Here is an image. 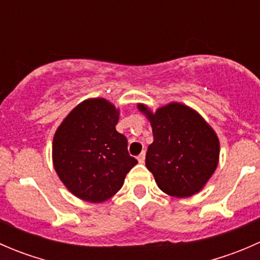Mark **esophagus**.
Masks as SVG:
<instances>
[{
    "label": "esophagus",
    "mask_w": 260,
    "mask_h": 260,
    "mask_svg": "<svg viewBox=\"0 0 260 260\" xmlns=\"http://www.w3.org/2000/svg\"><path fill=\"white\" fill-rule=\"evenodd\" d=\"M145 157H146V152L143 151L142 153H141L140 156L137 157V158H138V162H140V164H143V162H145Z\"/></svg>",
    "instance_id": "1"
}]
</instances>
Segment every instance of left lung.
I'll use <instances>...</instances> for the list:
<instances>
[{
	"instance_id": "left-lung-1",
	"label": "left lung",
	"mask_w": 260,
	"mask_h": 260,
	"mask_svg": "<svg viewBox=\"0 0 260 260\" xmlns=\"http://www.w3.org/2000/svg\"><path fill=\"white\" fill-rule=\"evenodd\" d=\"M138 109L152 125L153 143L146 153V166L164 192L188 198L204 187L219 162V140L200 114L180 103H171L152 113Z\"/></svg>"
}]
</instances>
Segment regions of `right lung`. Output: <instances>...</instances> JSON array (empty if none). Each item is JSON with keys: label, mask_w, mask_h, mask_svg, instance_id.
Instances as JSON below:
<instances>
[{"label": "right lung", "mask_w": 260, "mask_h": 260, "mask_svg": "<svg viewBox=\"0 0 260 260\" xmlns=\"http://www.w3.org/2000/svg\"><path fill=\"white\" fill-rule=\"evenodd\" d=\"M119 111L103 98L75 107L57 128L52 162L68 190L89 203H103L120 190L137 159L117 132Z\"/></svg>", "instance_id": "1"}]
</instances>
